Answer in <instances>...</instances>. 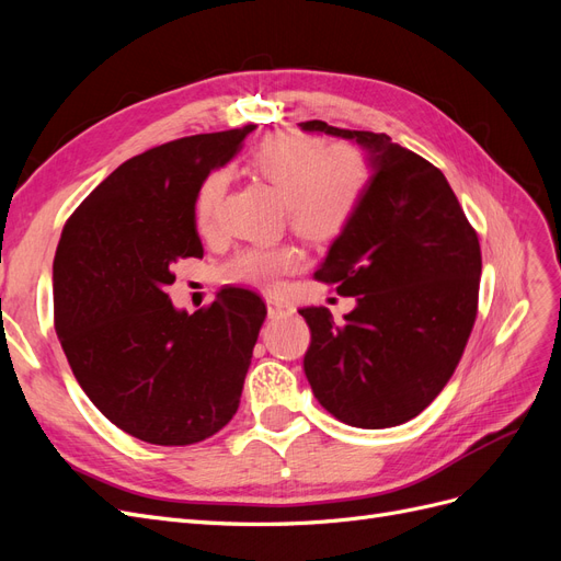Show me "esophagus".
I'll list each match as a JSON object with an SVG mask.
<instances>
[{
    "label": "esophagus",
    "instance_id": "1",
    "mask_svg": "<svg viewBox=\"0 0 561 561\" xmlns=\"http://www.w3.org/2000/svg\"><path fill=\"white\" fill-rule=\"evenodd\" d=\"M266 311H268V318H276V316L293 313V311H295V307H293V304L287 301L285 297L268 295V297H266Z\"/></svg>",
    "mask_w": 561,
    "mask_h": 561
}]
</instances>
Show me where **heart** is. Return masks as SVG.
I'll return each mask as SVG.
<instances>
[{
  "label": "heart",
  "instance_id": "b5f03b06",
  "mask_svg": "<svg viewBox=\"0 0 561 561\" xmlns=\"http://www.w3.org/2000/svg\"><path fill=\"white\" fill-rule=\"evenodd\" d=\"M250 168L285 201L287 222L311 243H332L351 227L371 180V161L363 147H328L299 133H278L260 142ZM225 190V173H210L201 182L194 206L201 233L215 231ZM297 264L295 245H248L229 260L225 278L268 287Z\"/></svg>",
  "mask_w": 561,
  "mask_h": 561
}]
</instances>
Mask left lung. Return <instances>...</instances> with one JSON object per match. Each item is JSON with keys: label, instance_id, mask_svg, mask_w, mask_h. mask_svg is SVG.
<instances>
[{"label": "left lung", "instance_id": "1", "mask_svg": "<svg viewBox=\"0 0 561 561\" xmlns=\"http://www.w3.org/2000/svg\"><path fill=\"white\" fill-rule=\"evenodd\" d=\"M299 126L358 142L371 161L358 215L313 274L358 304L342 322L325 307L299 311L311 330L304 371L339 421L400 426L439 396L468 344L482 274L478 231L443 171L386 133L316 118Z\"/></svg>", "mask_w": 561, "mask_h": 561}]
</instances>
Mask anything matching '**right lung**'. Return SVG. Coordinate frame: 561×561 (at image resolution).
<instances>
[{
  "mask_svg": "<svg viewBox=\"0 0 561 561\" xmlns=\"http://www.w3.org/2000/svg\"><path fill=\"white\" fill-rule=\"evenodd\" d=\"M257 126L203 133L128 159L65 222L54 260V316L79 386L116 428L184 447L239 410L264 301L241 287L178 311L173 264L203 257L196 194Z\"/></svg>",
  "mask_w": 561,
  "mask_h": 561,
  "instance_id": "add662e5",
  "label": "right lung"
}]
</instances>
